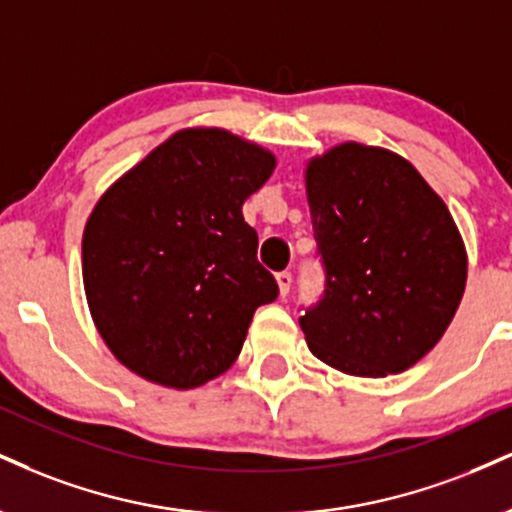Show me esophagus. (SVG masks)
I'll use <instances>...</instances> for the list:
<instances>
[{"mask_svg":"<svg viewBox=\"0 0 512 512\" xmlns=\"http://www.w3.org/2000/svg\"><path fill=\"white\" fill-rule=\"evenodd\" d=\"M276 283H279V295H281V298H286L288 291H291V283H293L291 272L276 274Z\"/></svg>","mask_w":512,"mask_h":512,"instance_id":"esophagus-1","label":"esophagus"}]
</instances>
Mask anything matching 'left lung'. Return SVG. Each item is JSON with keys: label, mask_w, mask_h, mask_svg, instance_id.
<instances>
[{"label": "left lung", "mask_w": 512, "mask_h": 512, "mask_svg": "<svg viewBox=\"0 0 512 512\" xmlns=\"http://www.w3.org/2000/svg\"><path fill=\"white\" fill-rule=\"evenodd\" d=\"M326 295L300 319L312 355L350 377L400 374L458 312L467 250L446 202L408 159L338 143L305 164Z\"/></svg>", "instance_id": "obj_1"}]
</instances>
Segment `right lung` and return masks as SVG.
I'll return each instance as SVG.
<instances>
[{
    "instance_id": "obj_1",
    "label": "right lung",
    "mask_w": 512,
    "mask_h": 512,
    "mask_svg": "<svg viewBox=\"0 0 512 512\" xmlns=\"http://www.w3.org/2000/svg\"><path fill=\"white\" fill-rule=\"evenodd\" d=\"M274 152L217 126L176 131L104 190L83 231V288L102 341L152 384L224 374L255 310L279 293L243 202Z\"/></svg>"
}]
</instances>
